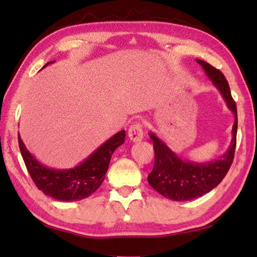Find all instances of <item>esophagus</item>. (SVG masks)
Returning a JSON list of instances; mask_svg holds the SVG:
<instances>
[{
  "label": "esophagus",
  "instance_id": "1",
  "mask_svg": "<svg viewBox=\"0 0 257 257\" xmlns=\"http://www.w3.org/2000/svg\"><path fill=\"white\" fill-rule=\"evenodd\" d=\"M143 129H142V125L139 123H135L133 124L132 127L129 128V132H128V137L130 141L133 143H138L141 142L143 139Z\"/></svg>",
  "mask_w": 257,
  "mask_h": 257
}]
</instances>
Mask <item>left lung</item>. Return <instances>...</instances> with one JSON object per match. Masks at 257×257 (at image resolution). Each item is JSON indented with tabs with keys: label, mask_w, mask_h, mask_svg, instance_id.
Masks as SVG:
<instances>
[{
	"label": "left lung",
	"mask_w": 257,
	"mask_h": 257,
	"mask_svg": "<svg viewBox=\"0 0 257 257\" xmlns=\"http://www.w3.org/2000/svg\"><path fill=\"white\" fill-rule=\"evenodd\" d=\"M196 61L199 66H202L208 79L220 92L229 110L233 113L232 136L228 150L219 159L198 163L181 159L162 139L150 132V138L154 144L155 163L147 180L158 193L172 201H191L214 189L231 167L236 149L237 107L231 97L228 81L223 73L212 67L210 63L199 59H196Z\"/></svg>",
	"instance_id": "1"
}]
</instances>
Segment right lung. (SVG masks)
Wrapping results in <instances>:
<instances>
[{
  "instance_id": "add662e5",
  "label": "right lung",
  "mask_w": 257,
  "mask_h": 257,
  "mask_svg": "<svg viewBox=\"0 0 257 257\" xmlns=\"http://www.w3.org/2000/svg\"><path fill=\"white\" fill-rule=\"evenodd\" d=\"M54 62H47L43 68ZM124 136V130L113 135L81 163L70 169L46 167L27 150L20 135L18 139L26 168L37 188L56 201L75 202L90 196L102 185L113 152L123 144Z\"/></svg>"
}]
</instances>
